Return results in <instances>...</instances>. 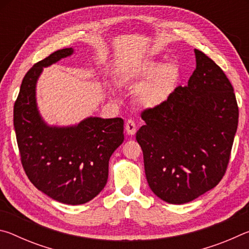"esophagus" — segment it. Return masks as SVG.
<instances>
[{"label":"esophagus","mask_w":249,"mask_h":249,"mask_svg":"<svg viewBox=\"0 0 249 249\" xmlns=\"http://www.w3.org/2000/svg\"><path fill=\"white\" fill-rule=\"evenodd\" d=\"M125 130L128 135H135L137 130V126L133 120H128L125 124Z\"/></svg>","instance_id":"1"}]
</instances>
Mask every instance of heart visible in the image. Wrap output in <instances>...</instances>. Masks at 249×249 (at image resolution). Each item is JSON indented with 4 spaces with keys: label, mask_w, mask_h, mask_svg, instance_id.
Instances as JSON below:
<instances>
[{
    "label": "heart",
    "mask_w": 249,
    "mask_h": 249,
    "mask_svg": "<svg viewBox=\"0 0 249 249\" xmlns=\"http://www.w3.org/2000/svg\"><path fill=\"white\" fill-rule=\"evenodd\" d=\"M180 80V68L175 62L148 58L129 68L123 75L124 84L138 88L137 103L142 107L156 108L167 103Z\"/></svg>",
    "instance_id": "b5f03b06"
}]
</instances>
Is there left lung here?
Wrapping results in <instances>:
<instances>
[{
  "label": "left lung",
  "mask_w": 249,
  "mask_h": 249,
  "mask_svg": "<svg viewBox=\"0 0 249 249\" xmlns=\"http://www.w3.org/2000/svg\"><path fill=\"white\" fill-rule=\"evenodd\" d=\"M196 68L188 86L167 103L142 113L136 133L145 174L156 196L183 204L213 189L230 161L238 124L234 89L212 59L195 49Z\"/></svg>",
  "instance_id": "left-lung-1"
}]
</instances>
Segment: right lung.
<instances>
[{
	"mask_svg": "<svg viewBox=\"0 0 249 249\" xmlns=\"http://www.w3.org/2000/svg\"><path fill=\"white\" fill-rule=\"evenodd\" d=\"M72 53V48L57 50L27 71L14 104V128L31 182L53 200L78 205L107 184L109 157L124 141V121L91 116L66 127L45 123L37 108V80L45 67Z\"/></svg>",
	"mask_w": 249,
	"mask_h": 249,
	"instance_id": "right-lung-1",
	"label": "right lung"
}]
</instances>
